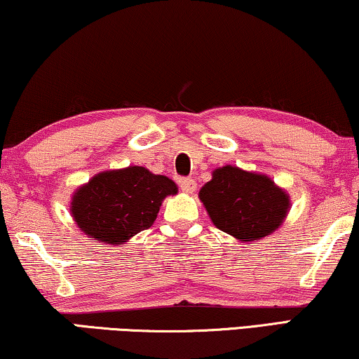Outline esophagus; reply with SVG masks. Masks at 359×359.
<instances>
[{"instance_id": "1", "label": "esophagus", "mask_w": 359, "mask_h": 359, "mask_svg": "<svg viewBox=\"0 0 359 359\" xmlns=\"http://www.w3.org/2000/svg\"><path fill=\"white\" fill-rule=\"evenodd\" d=\"M179 185L182 191H185V194H194L196 190V182L194 179H180Z\"/></svg>"}]
</instances>
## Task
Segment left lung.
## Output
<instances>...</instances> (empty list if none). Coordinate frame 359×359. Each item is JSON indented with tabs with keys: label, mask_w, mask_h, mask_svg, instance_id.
<instances>
[{
	"label": "left lung",
	"mask_w": 359,
	"mask_h": 359,
	"mask_svg": "<svg viewBox=\"0 0 359 359\" xmlns=\"http://www.w3.org/2000/svg\"><path fill=\"white\" fill-rule=\"evenodd\" d=\"M198 196L216 228L241 242L270 236L285 221L291 205L290 195L270 177L236 165L213 170Z\"/></svg>",
	"instance_id": "obj_1"
}]
</instances>
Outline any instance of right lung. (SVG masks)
Segmentation results:
<instances>
[{
  "label": "right lung",
  "instance_id": "right-lung-1",
  "mask_svg": "<svg viewBox=\"0 0 359 359\" xmlns=\"http://www.w3.org/2000/svg\"><path fill=\"white\" fill-rule=\"evenodd\" d=\"M177 185L141 165L105 170L74 191L72 215L89 239L117 245L153 226L165 196Z\"/></svg>",
  "mask_w": 359,
  "mask_h": 359
}]
</instances>
